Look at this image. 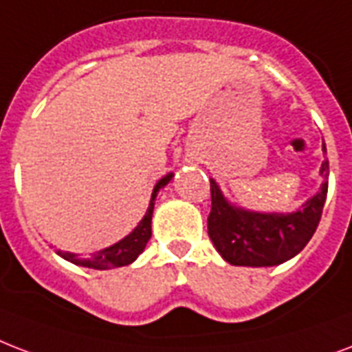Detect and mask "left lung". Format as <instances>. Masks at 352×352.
<instances>
[{"instance_id":"obj_1","label":"left lung","mask_w":352,"mask_h":352,"mask_svg":"<svg viewBox=\"0 0 352 352\" xmlns=\"http://www.w3.org/2000/svg\"><path fill=\"white\" fill-rule=\"evenodd\" d=\"M323 151L327 153L325 144ZM321 175H329V160L321 164ZM329 182L321 192L292 214H260L229 205L221 190L210 181L212 208L208 236L218 253L232 265L265 267L278 265L301 253L318 229L323 214Z\"/></svg>"}]
</instances>
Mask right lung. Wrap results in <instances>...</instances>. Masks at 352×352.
Wrapping results in <instances>:
<instances>
[{
    "label": "right lung",
    "instance_id": "add662e5",
    "mask_svg": "<svg viewBox=\"0 0 352 352\" xmlns=\"http://www.w3.org/2000/svg\"><path fill=\"white\" fill-rule=\"evenodd\" d=\"M171 173L166 175L164 179H160L157 182V186L153 190L151 194V203H149V208H147L146 216L142 219L138 227L131 232L129 236H125L123 240H120L118 243L111 245V248L103 249V251H98V253H92L88 258H79L77 254L72 253H63V251H57L63 258L74 262V264L85 265V267H92V270H111V267H122V265H129L131 262L138 258V254L146 249L147 241L151 238V218H153V208H155V197H157L158 190L162 186H166L168 182L171 181Z\"/></svg>",
    "mask_w": 352,
    "mask_h": 352
}]
</instances>
